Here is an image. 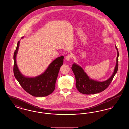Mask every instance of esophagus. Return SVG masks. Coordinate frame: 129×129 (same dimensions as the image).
<instances>
[{"instance_id": "34e87169", "label": "esophagus", "mask_w": 129, "mask_h": 129, "mask_svg": "<svg viewBox=\"0 0 129 129\" xmlns=\"http://www.w3.org/2000/svg\"><path fill=\"white\" fill-rule=\"evenodd\" d=\"M71 58H72V56L70 54H68L65 57V59L67 61H70L71 59Z\"/></svg>"}]
</instances>
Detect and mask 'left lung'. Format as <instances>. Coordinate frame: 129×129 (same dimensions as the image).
<instances>
[{"label": "left lung", "instance_id": "obj_1", "mask_svg": "<svg viewBox=\"0 0 129 129\" xmlns=\"http://www.w3.org/2000/svg\"><path fill=\"white\" fill-rule=\"evenodd\" d=\"M116 48L117 53L116 65L112 76L106 81L99 82L90 79L82 68L76 63L73 64L72 69L75 77L76 87L80 93L87 95L98 93L103 91L109 86L118 70V57L119 53L116 46Z\"/></svg>", "mask_w": 129, "mask_h": 129}]
</instances>
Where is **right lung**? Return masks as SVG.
Segmentation results:
<instances>
[{"instance_id":"1","label":"right lung","mask_w":129,"mask_h":129,"mask_svg":"<svg viewBox=\"0 0 129 129\" xmlns=\"http://www.w3.org/2000/svg\"><path fill=\"white\" fill-rule=\"evenodd\" d=\"M19 44L20 41L17 43L13 55V73L15 78L25 91L34 97L49 95L55 89V82L60 68L63 63L64 56L58 57L51 63L43 74L35 77H27L20 73L16 64V57Z\"/></svg>"}]
</instances>
